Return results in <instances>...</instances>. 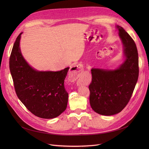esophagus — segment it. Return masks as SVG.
<instances>
[{
  "mask_svg": "<svg viewBox=\"0 0 149 149\" xmlns=\"http://www.w3.org/2000/svg\"><path fill=\"white\" fill-rule=\"evenodd\" d=\"M83 70L82 64H78L71 66L70 68L69 79L70 81H74L79 77V72Z\"/></svg>",
  "mask_w": 149,
  "mask_h": 149,
  "instance_id": "34e87169",
  "label": "esophagus"
}]
</instances>
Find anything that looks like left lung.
Masks as SVG:
<instances>
[{"instance_id": "left-lung-1", "label": "left lung", "mask_w": 149, "mask_h": 149, "mask_svg": "<svg viewBox=\"0 0 149 149\" xmlns=\"http://www.w3.org/2000/svg\"><path fill=\"white\" fill-rule=\"evenodd\" d=\"M116 27L123 44L124 61L115 70L92 68V81L89 86L92 109L108 116L121 112L128 104L139 77L135 42L121 26Z\"/></svg>"}]
</instances>
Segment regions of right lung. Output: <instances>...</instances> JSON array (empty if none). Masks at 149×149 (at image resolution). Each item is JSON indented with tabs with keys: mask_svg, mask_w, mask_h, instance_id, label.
Masks as SVG:
<instances>
[{
	"mask_svg": "<svg viewBox=\"0 0 149 149\" xmlns=\"http://www.w3.org/2000/svg\"><path fill=\"white\" fill-rule=\"evenodd\" d=\"M22 33L17 37L9 59L16 95L35 116L46 119L55 118L67 109L68 94L64 80L69 67L58 71H39L32 68L20 51Z\"/></svg>",
	"mask_w": 149,
	"mask_h": 149,
	"instance_id": "obj_1",
	"label": "right lung"
}]
</instances>
